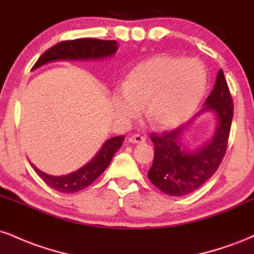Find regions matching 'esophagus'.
<instances>
[{"instance_id":"34e87169","label":"esophagus","mask_w":254,"mask_h":254,"mask_svg":"<svg viewBox=\"0 0 254 254\" xmlns=\"http://www.w3.org/2000/svg\"><path fill=\"white\" fill-rule=\"evenodd\" d=\"M145 141V138L143 136L138 135V133H135V135L129 137V142L130 143H143Z\"/></svg>"}]
</instances>
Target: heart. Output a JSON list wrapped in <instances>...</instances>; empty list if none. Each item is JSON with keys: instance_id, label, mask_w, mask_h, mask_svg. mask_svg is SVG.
<instances>
[{"instance_id": "obj_1", "label": "heart", "mask_w": 254, "mask_h": 254, "mask_svg": "<svg viewBox=\"0 0 254 254\" xmlns=\"http://www.w3.org/2000/svg\"><path fill=\"white\" fill-rule=\"evenodd\" d=\"M206 70L200 61L160 55L135 66L115 98L118 115H144L159 129L177 127L193 112L206 89Z\"/></svg>"}]
</instances>
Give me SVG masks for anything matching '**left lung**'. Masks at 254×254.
Listing matches in <instances>:
<instances>
[{"label":"left lung","mask_w":254,"mask_h":254,"mask_svg":"<svg viewBox=\"0 0 254 254\" xmlns=\"http://www.w3.org/2000/svg\"><path fill=\"white\" fill-rule=\"evenodd\" d=\"M233 99L222 69L218 70L214 89L205 100L202 112H214L217 127L214 138L196 150H188L182 137L186 125L164 132H151L154 161L148 177L166 194L185 196L203 185L217 171L228 144L233 119ZM197 115V116H198Z\"/></svg>","instance_id":"obj_1"}]
</instances>
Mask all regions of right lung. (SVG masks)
<instances>
[{
  "label": "right lung",
  "mask_w": 254,
  "mask_h": 254,
  "mask_svg": "<svg viewBox=\"0 0 254 254\" xmlns=\"http://www.w3.org/2000/svg\"><path fill=\"white\" fill-rule=\"evenodd\" d=\"M118 44L116 40H101L84 38V39L64 40L46 50L38 58L33 69L39 68L43 64L58 60H101L110 57L117 51ZM125 136H117L107 139L99 153L87 165L76 172L66 176H49L33 166L37 174L50 188L62 193H74L89 186L106 170L111 160L123 144Z\"/></svg>",
  "instance_id": "add662e5"
}]
</instances>
